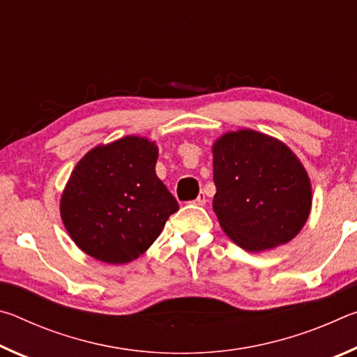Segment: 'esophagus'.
Returning <instances> with one entry per match:
<instances>
[{"label": "esophagus", "instance_id": "obj_1", "mask_svg": "<svg viewBox=\"0 0 357 357\" xmlns=\"http://www.w3.org/2000/svg\"><path fill=\"white\" fill-rule=\"evenodd\" d=\"M192 203H193V204H198V206H203V204L206 203V197H204L203 192H200V193H198V197H197L195 200H193Z\"/></svg>", "mask_w": 357, "mask_h": 357}]
</instances>
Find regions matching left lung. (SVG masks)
<instances>
[{
    "instance_id": "1",
    "label": "left lung",
    "mask_w": 357,
    "mask_h": 357,
    "mask_svg": "<svg viewBox=\"0 0 357 357\" xmlns=\"http://www.w3.org/2000/svg\"><path fill=\"white\" fill-rule=\"evenodd\" d=\"M214 213L249 252L291 241L309 217L310 181L291 151L255 130L229 132L214 148Z\"/></svg>"
}]
</instances>
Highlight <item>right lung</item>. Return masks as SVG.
Returning a JSON list of instances; mask_svg holds the SVG:
<instances>
[{
    "instance_id": "obj_1",
    "label": "right lung",
    "mask_w": 357,
    "mask_h": 357,
    "mask_svg": "<svg viewBox=\"0 0 357 357\" xmlns=\"http://www.w3.org/2000/svg\"><path fill=\"white\" fill-rule=\"evenodd\" d=\"M159 151L140 137L98 146L78 162L61 197V219L80 249L124 264L142 255L179 209L157 178Z\"/></svg>"
}]
</instances>
